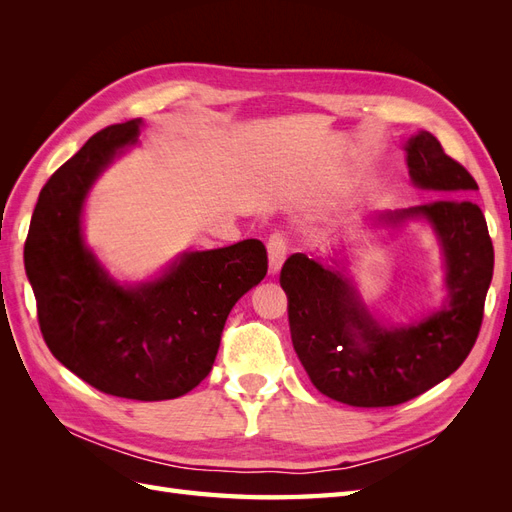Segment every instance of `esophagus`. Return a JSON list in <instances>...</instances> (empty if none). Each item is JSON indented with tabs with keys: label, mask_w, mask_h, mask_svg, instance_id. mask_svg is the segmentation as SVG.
<instances>
[{
	"label": "esophagus",
	"mask_w": 512,
	"mask_h": 512,
	"mask_svg": "<svg viewBox=\"0 0 512 512\" xmlns=\"http://www.w3.org/2000/svg\"><path fill=\"white\" fill-rule=\"evenodd\" d=\"M267 252H269V271L277 273L282 269L286 254H288V239L282 232H273L267 241Z\"/></svg>",
	"instance_id": "1"
}]
</instances>
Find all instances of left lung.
Segmentation results:
<instances>
[{
	"label": "left lung",
	"instance_id": "8db88e82",
	"mask_svg": "<svg viewBox=\"0 0 512 512\" xmlns=\"http://www.w3.org/2000/svg\"><path fill=\"white\" fill-rule=\"evenodd\" d=\"M416 188L440 198L380 222L425 218L442 245L446 299L438 312L408 327L386 329L371 318L337 256L292 254L280 284L288 294L292 346L316 389L356 408L404 404L448 378L470 354L493 275V243L485 215L468 198L474 177L421 130L406 145Z\"/></svg>",
	"mask_w": 512,
	"mask_h": 512
}]
</instances>
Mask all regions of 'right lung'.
Instances as JSON below:
<instances>
[{
  "mask_svg": "<svg viewBox=\"0 0 512 512\" xmlns=\"http://www.w3.org/2000/svg\"><path fill=\"white\" fill-rule=\"evenodd\" d=\"M141 119L94 134L46 181L25 241V271L55 359L94 389L136 401L181 397L213 367L226 318L267 275V250L245 239L188 252L158 280L121 286L81 232L91 185L136 145Z\"/></svg>",
  "mask_w": 512,
  "mask_h": 512,
  "instance_id": "obj_1",
  "label": "right lung"
}]
</instances>
